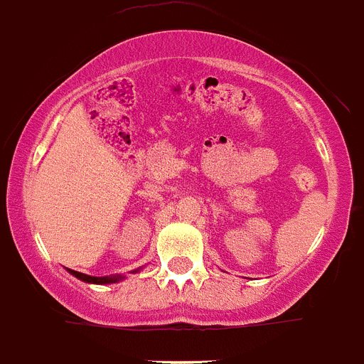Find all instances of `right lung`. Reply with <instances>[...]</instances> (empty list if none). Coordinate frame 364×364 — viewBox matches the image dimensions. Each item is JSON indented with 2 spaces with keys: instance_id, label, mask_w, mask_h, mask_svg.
<instances>
[{
  "instance_id": "right-lung-1",
  "label": "right lung",
  "mask_w": 364,
  "mask_h": 364,
  "mask_svg": "<svg viewBox=\"0 0 364 364\" xmlns=\"http://www.w3.org/2000/svg\"><path fill=\"white\" fill-rule=\"evenodd\" d=\"M138 272V269H134ZM69 273H73L74 277L80 279L83 282H91V284H111V282H118L122 281V275H112V277H91V275H85V273H80V272H74V269H69Z\"/></svg>"
}]
</instances>
